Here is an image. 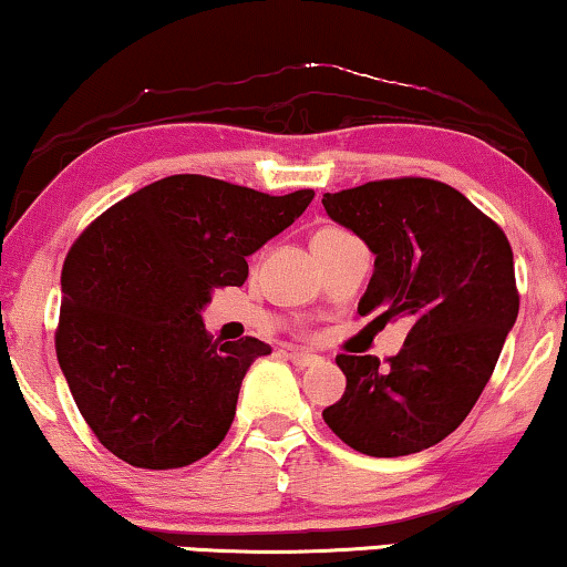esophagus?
Returning <instances> with one entry per match:
<instances>
[{
  "label": "esophagus",
  "instance_id": "obj_1",
  "mask_svg": "<svg viewBox=\"0 0 567 567\" xmlns=\"http://www.w3.org/2000/svg\"><path fill=\"white\" fill-rule=\"evenodd\" d=\"M287 357H290V362L298 364V367H310V364L318 362L316 354L302 352V349H290V352H287Z\"/></svg>",
  "mask_w": 567,
  "mask_h": 567
}]
</instances>
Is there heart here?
<instances>
[{
	"label": "heart",
	"mask_w": 567,
	"mask_h": 567,
	"mask_svg": "<svg viewBox=\"0 0 567 567\" xmlns=\"http://www.w3.org/2000/svg\"><path fill=\"white\" fill-rule=\"evenodd\" d=\"M318 234L321 236H333V234H344V230H339V228H323V230H318ZM316 234V236H318Z\"/></svg>",
	"instance_id": "1"
}]
</instances>
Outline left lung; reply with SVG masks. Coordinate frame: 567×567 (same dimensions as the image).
Listing matches in <instances>:
<instances>
[{"label": "left lung", "mask_w": 567, "mask_h": 567, "mask_svg": "<svg viewBox=\"0 0 567 567\" xmlns=\"http://www.w3.org/2000/svg\"><path fill=\"white\" fill-rule=\"evenodd\" d=\"M331 220L374 254L360 313L405 318L403 349L382 370L339 354L347 390L323 421L352 450L403 457L457 429L491 380L519 316L514 254L496 223L444 182L403 177L326 193Z\"/></svg>", "instance_id": "1"}]
</instances>
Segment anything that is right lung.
<instances>
[{"label": "right lung", "instance_id": "right-lung-1", "mask_svg": "<svg viewBox=\"0 0 567 567\" xmlns=\"http://www.w3.org/2000/svg\"><path fill=\"white\" fill-rule=\"evenodd\" d=\"M313 195L174 174L76 238L61 272L55 354L76 409L115 457L174 470L223 442L246 370L272 347L213 339L200 310L213 290L246 282V257L292 226Z\"/></svg>", "mask_w": 567, "mask_h": 567}]
</instances>
